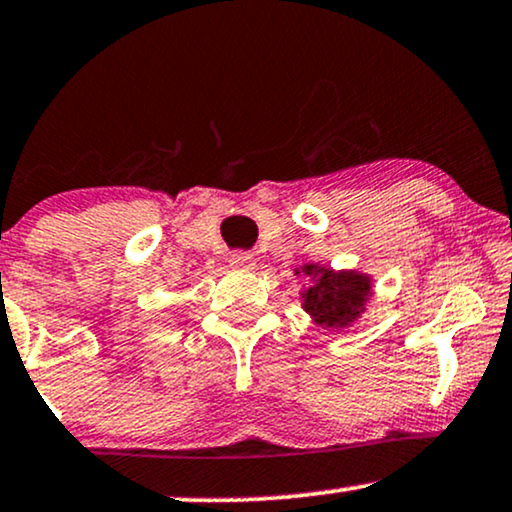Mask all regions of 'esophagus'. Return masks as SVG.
Instances as JSON below:
<instances>
[{
    "label": "esophagus",
    "instance_id": "obj_1",
    "mask_svg": "<svg viewBox=\"0 0 512 512\" xmlns=\"http://www.w3.org/2000/svg\"><path fill=\"white\" fill-rule=\"evenodd\" d=\"M229 264L234 269H252L255 267V257H252L250 252H234V255L229 257Z\"/></svg>",
    "mask_w": 512,
    "mask_h": 512
}]
</instances>
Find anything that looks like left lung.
<instances>
[{
	"label": "left lung",
	"instance_id": "left-lung-1",
	"mask_svg": "<svg viewBox=\"0 0 512 512\" xmlns=\"http://www.w3.org/2000/svg\"><path fill=\"white\" fill-rule=\"evenodd\" d=\"M295 274H300V269ZM302 274L312 278V286L302 290V307L319 326L340 331L364 314L371 297V276L359 271H333L321 264H304Z\"/></svg>",
	"mask_w": 512,
	"mask_h": 512
}]
</instances>
